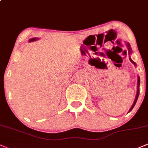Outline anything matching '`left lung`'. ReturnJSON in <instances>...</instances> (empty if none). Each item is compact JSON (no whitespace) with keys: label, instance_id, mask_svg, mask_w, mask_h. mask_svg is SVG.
<instances>
[{"label":"left lung","instance_id":"8db88e82","mask_svg":"<svg viewBox=\"0 0 148 148\" xmlns=\"http://www.w3.org/2000/svg\"><path fill=\"white\" fill-rule=\"evenodd\" d=\"M126 46H127V49H128L129 56H129V58H130V60L131 62H132V63H133V64H134V66H136V62H134V61L132 60V58H130V55H131V53H132V48H131V47H130V43H128V42H126ZM139 87H140V77H139V76H138V81H137V92H136V98H135V99H134V101L133 104H132V107H131V108H130V111H129L128 113H130V112L131 111H132V109H133V108L134 107V106H135L136 103L137 99H138V95H139V91H140V90H139Z\"/></svg>","mask_w":148,"mask_h":148}]
</instances>
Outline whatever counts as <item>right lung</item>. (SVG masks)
I'll use <instances>...</instances> for the list:
<instances>
[{
  "mask_svg": "<svg viewBox=\"0 0 148 148\" xmlns=\"http://www.w3.org/2000/svg\"><path fill=\"white\" fill-rule=\"evenodd\" d=\"M39 39L37 38V37H34V38H32V39H30L29 40V42H34V41H36V40H38Z\"/></svg>",
  "mask_w": 148,
  "mask_h": 148,
  "instance_id": "add662e5",
  "label": "right lung"
}]
</instances>
